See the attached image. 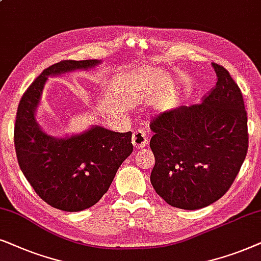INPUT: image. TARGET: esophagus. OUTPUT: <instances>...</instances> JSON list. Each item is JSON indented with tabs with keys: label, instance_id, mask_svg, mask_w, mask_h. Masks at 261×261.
Wrapping results in <instances>:
<instances>
[{
	"label": "esophagus",
	"instance_id": "obj_1",
	"mask_svg": "<svg viewBox=\"0 0 261 261\" xmlns=\"http://www.w3.org/2000/svg\"><path fill=\"white\" fill-rule=\"evenodd\" d=\"M133 144L135 148L142 149L148 145V130L138 128L133 135Z\"/></svg>",
	"mask_w": 261,
	"mask_h": 261
}]
</instances>
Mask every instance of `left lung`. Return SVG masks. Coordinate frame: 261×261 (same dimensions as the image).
Here are the masks:
<instances>
[{
    "label": "left lung",
    "instance_id": "left-lung-1",
    "mask_svg": "<svg viewBox=\"0 0 261 261\" xmlns=\"http://www.w3.org/2000/svg\"><path fill=\"white\" fill-rule=\"evenodd\" d=\"M216 86L203 102L180 106L152 119L150 181L169 205L205 207L230 189L248 150L247 112L227 69L213 63Z\"/></svg>",
    "mask_w": 261,
    "mask_h": 261
}]
</instances>
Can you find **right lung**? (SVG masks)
I'll use <instances>...</instances> for the list:
<instances>
[{
  "label": "right lung",
  "instance_id": "right-lung-1",
  "mask_svg": "<svg viewBox=\"0 0 261 261\" xmlns=\"http://www.w3.org/2000/svg\"><path fill=\"white\" fill-rule=\"evenodd\" d=\"M98 63L68 60L51 65L31 83L17 106L14 144L20 168L41 199L69 213L88 209L109 191L118 168L134 150L133 133L93 126L76 136L54 138L39 127L34 112L47 76Z\"/></svg>",
  "mask_w": 261,
  "mask_h": 261
}]
</instances>
